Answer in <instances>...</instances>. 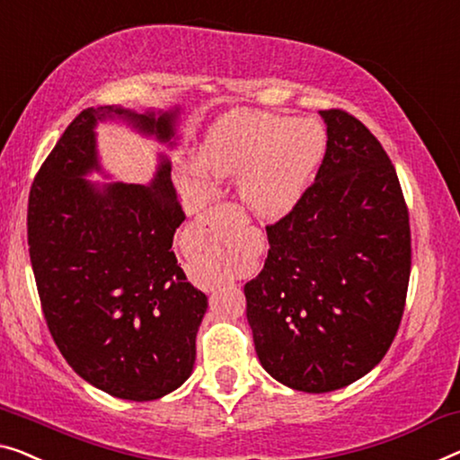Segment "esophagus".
<instances>
[{"label": "esophagus", "mask_w": 460, "mask_h": 460, "mask_svg": "<svg viewBox=\"0 0 460 460\" xmlns=\"http://www.w3.org/2000/svg\"><path fill=\"white\" fill-rule=\"evenodd\" d=\"M217 210H221V208H218V207H217V208H210L208 212H210V215H212V212H217ZM208 212H207V215H208Z\"/></svg>", "instance_id": "1"}]
</instances>
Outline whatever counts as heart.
I'll use <instances>...</instances> for the list:
<instances>
[{
	"label": "heart",
	"mask_w": 460,
	"mask_h": 460,
	"mask_svg": "<svg viewBox=\"0 0 460 460\" xmlns=\"http://www.w3.org/2000/svg\"><path fill=\"white\" fill-rule=\"evenodd\" d=\"M326 153V132L316 119L239 109L208 129L198 161L217 177H237L243 207L279 218L305 194Z\"/></svg>",
	"instance_id": "obj_1"
}]
</instances>
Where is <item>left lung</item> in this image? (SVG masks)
Instances as JSON below:
<instances>
[{
  "instance_id": "8db88e82",
  "label": "left lung",
  "mask_w": 460,
  "mask_h": 460,
  "mask_svg": "<svg viewBox=\"0 0 460 460\" xmlns=\"http://www.w3.org/2000/svg\"><path fill=\"white\" fill-rule=\"evenodd\" d=\"M326 155L243 293L258 359L301 393H331L378 366L411 274L409 212L386 150L359 119L320 111Z\"/></svg>"
}]
</instances>
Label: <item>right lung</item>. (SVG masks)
I'll list each match as a JSON object with an SVG mask.
<instances>
[{"mask_svg":"<svg viewBox=\"0 0 460 460\" xmlns=\"http://www.w3.org/2000/svg\"><path fill=\"white\" fill-rule=\"evenodd\" d=\"M180 115V105L88 107L31 188V264L55 345L80 378L126 401L161 399L190 378L208 297L171 250L186 215L169 159L159 155L150 183L88 180L109 177L97 126L126 123L175 148Z\"/></svg>","mask_w":460,"mask_h":460,"instance_id":"add662e5","label":"right lung"}]
</instances>
